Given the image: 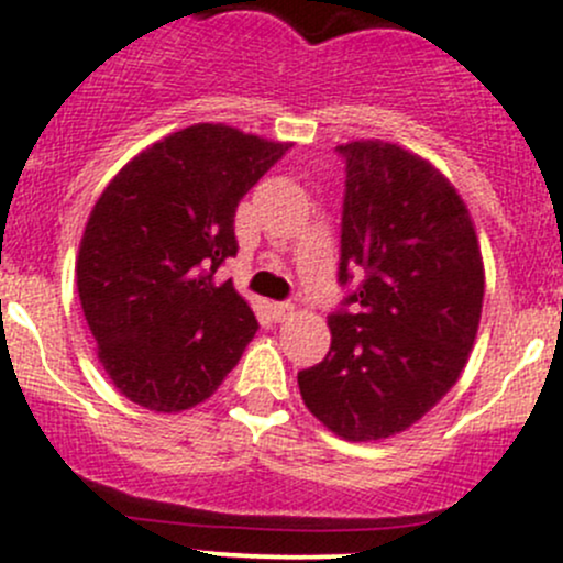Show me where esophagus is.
I'll return each mask as SVG.
<instances>
[{
    "label": "esophagus",
    "instance_id": "esophagus-1",
    "mask_svg": "<svg viewBox=\"0 0 563 563\" xmlns=\"http://www.w3.org/2000/svg\"><path fill=\"white\" fill-rule=\"evenodd\" d=\"M272 316L277 321H288L294 316V305L291 302H272Z\"/></svg>",
    "mask_w": 563,
    "mask_h": 563
}]
</instances>
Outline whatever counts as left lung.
I'll use <instances>...</instances> for the list:
<instances>
[{
    "mask_svg": "<svg viewBox=\"0 0 563 563\" xmlns=\"http://www.w3.org/2000/svg\"><path fill=\"white\" fill-rule=\"evenodd\" d=\"M346 162L332 343L299 371L316 418L352 443L393 438L460 379L478 332L484 264L465 200L427 159L382 143L338 145Z\"/></svg>",
    "mask_w": 563,
    "mask_h": 563,
    "instance_id": "1",
    "label": "left lung"
}]
</instances>
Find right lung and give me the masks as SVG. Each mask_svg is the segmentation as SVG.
<instances>
[{
    "instance_id": "obj_1",
    "label": "right lung",
    "mask_w": 563,
    "mask_h": 563,
    "mask_svg": "<svg viewBox=\"0 0 563 563\" xmlns=\"http://www.w3.org/2000/svg\"><path fill=\"white\" fill-rule=\"evenodd\" d=\"M288 148L222 123L189 125L134 156L96 200L76 288L98 360L129 401L195 407L253 341V310L217 269L239 250V200Z\"/></svg>"
}]
</instances>
